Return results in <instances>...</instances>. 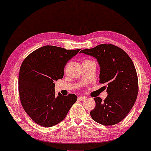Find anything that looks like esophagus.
<instances>
[{"label":"esophagus","mask_w":151,"mask_h":151,"mask_svg":"<svg viewBox=\"0 0 151 151\" xmlns=\"http://www.w3.org/2000/svg\"><path fill=\"white\" fill-rule=\"evenodd\" d=\"M86 99V96H79V97H78V99H79V101H84Z\"/></svg>","instance_id":"obj_1"}]
</instances>
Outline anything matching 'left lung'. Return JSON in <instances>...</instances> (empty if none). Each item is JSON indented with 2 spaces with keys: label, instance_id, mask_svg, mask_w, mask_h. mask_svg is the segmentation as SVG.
<instances>
[{
  "label": "left lung",
  "instance_id": "left-lung-1",
  "mask_svg": "<svg viewBox=\"0 0 151 151\" xmlns=\"http://www.w3.org/2000/svg\"><path fill=\"white\" fill-rule=\"evenodd\" d=\"M80 52L97 60L101 67L99 82L106 84L108 93L104 101L100 97L93 99L96 106L90 115L102 125H115L128 115L138 96V76L133 62L125 51L111 44H101Z\"/></svg>",
  "mask_w": 151,
  "mask_h": 151
}]
</instances>
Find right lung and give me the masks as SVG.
<instances>
[{
  "label": "right lung",
  "instance_id": "right-lung-1",
  "mask_svg": "<svg viewBox=\"0 0 151 151\" xmlns=\"http://www.w3.org/2000/svg\"><path fill=\"white\" fill-rule=\"evenodd\" d=\"M79 50L43 46L22 62L18 78L20 102L27 115L40 126L51 127L61 122L77 101L74 93L55 96V81L63 78L66 63Z\"/></svg>",
  "mask_w": 151,
  "mask_h": 151
}]
</instances>
